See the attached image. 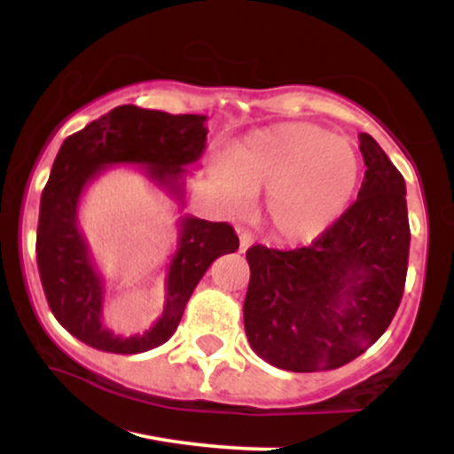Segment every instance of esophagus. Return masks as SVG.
Wrapping results in <instances>:
<instances>
[{
    "label": "esophagus",
    "instance_id": "34e87169",
    "mask_svg": "<svg viewBox=\"0 0 454 454\" xmlns=\"http://www.w3.org/2000/svg\"><path fill=\"white\" fill-rule=\"evenodd\" d=\"M254 243V237L247 231H241V237H239V252H247L249 245Z\"/></svg>",
    "mask_w": 454,
    "mask_h": 454
}]
</instances>
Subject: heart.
I'll list each match as a JSON object with an SVG mask.
<instances>
[{
    "label": "heart",
    "instance_id": "1",
    "mask_svg": "<svg viewBox=\"0 0 454 454\" xmlns=\"http://www.w3.org/2000/svg\"><path fill=\"white\" fill-rule=\"evenodd\" d=\"M211 173L237 209L264 190L262 213L275 237L307 243L348 209L361 158L348 138L309 123H281L245 137Z\"/></svg>",
    "mask_w": 454,
    "mask_h": 454
}]
</instances>
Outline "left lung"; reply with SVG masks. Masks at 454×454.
I'll list each match as a JSON object with an SVG mask.
<instances>
[{
    "label": "left lung",
    "instance_id": "left-lung-1",
    "mask_svg": "<svg viewBox=\"0 0 454 454\" xmlns=\"http://www.w3.org/2000/svg\"><path fill=\"white\" fill-rule=\"evenodd\" d=\"M356 202L309 247L247 249L243 322L252 350L286 372L337 369L372 348L401 303L408 273L405 181L369 134Z\"/></svg>",
    "mask_w": 454,
    "mask_h": 454
}]
</instances>
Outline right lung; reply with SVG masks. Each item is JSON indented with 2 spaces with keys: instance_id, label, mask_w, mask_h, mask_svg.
Listing matches in <instances>:
<instances>
[{
  "instance_id": "right-lung-1",
  "label": "right lung",
  "mask_w": 454,
  "mask_h": 454,
  "mask_svg": "<svg viewBox=\"0 0 454 454\" xmlns=\"http://www.w3.org/2000/svg\"><path fill=\"white\" fill-rule=\"evenodd\" d=\"M205 123V114H168L123 104L61 145L40 202L35 256L51 311L87 346L138 354L166 343L213 260L239 249L237 232L228 223L181 215L176 249L166 269L161 316L147 331L129 337L117 335L102 322L106 281L78 226V205L87 185L111 166H143L151 184L184 211L187 166L200 160L207 147Z\"/></svg>"
}]
</instances>
